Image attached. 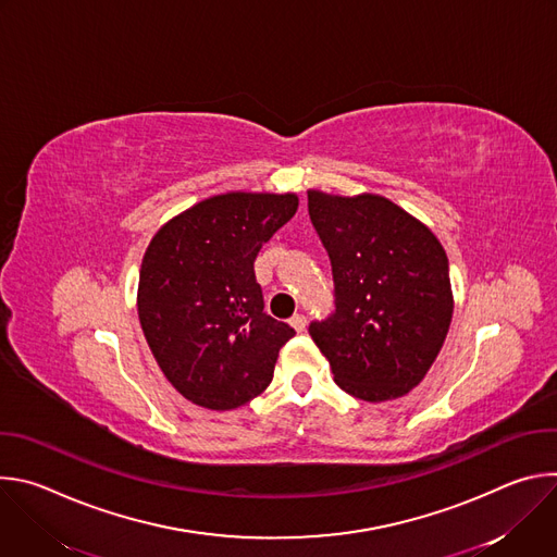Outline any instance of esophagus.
<instances>
[{
    "label": "esophagus",
    "instance_id": "esophagus-1",
    "mask_svg": "<svg viewBox=\"0 0 557 557\" xmlns=\"http://www.w3.org/2000/svg\"><path fill=\"white\" fill-rule=\"evenodd\" d=\"M288 322H290V326H293L297 333H301V331L306 329V317H304V314H293Z\"/></svg>",
    "mask_w": 557,
    "mask_h": 557
}]
</instances>
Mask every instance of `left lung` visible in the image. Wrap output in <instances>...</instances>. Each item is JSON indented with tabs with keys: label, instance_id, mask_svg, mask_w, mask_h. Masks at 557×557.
<instances>
[{
	"label": "left lung",
	"instance_id": "left-lung-1",
	"mask_svg": "<svg viewBox=\"0 0 557 557\" xmlns=\"http://www.w3.org/2000/svg\"><path fill=\"white\" fill-rule=\"evenodd\" d=\"M308 213L335 280V312L308 333L344 392L368 404L399 399L425 379L451 324L447 253L379 194L308 189Z\"/></svg>",
	"mask_w": 557,
	"mask_h": 557
}]
</instances>
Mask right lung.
<instances>
[{
	"instance_id": "add662e5",
	"label": "right lung",
	"mask_w": 557,
	"mask_h": 557,
	"mask_svg": "<svg viewBox=\"0 0 557 557\" xmlns=\"http://www.w3.org/2000/svg\"><path fill=\"white\" fill-rule=\"evenodd\" d=\"M297 194L226 191L156 231L138 277L153 359L187 401L235 410L267 389L295 331L264 312L256 258L297 211Z\"/></svg>"
}]
</instances>
